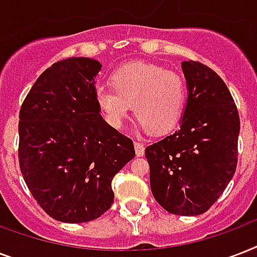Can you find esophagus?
<instances>
[{"label": "esophagus", "instance_id": "obj_1", "mask_svg": "<svg viewBox=\"0 0 257 257\" xmlns=\"http://www.w3.org/2000/svg\"><path fill=\"white\" fill-rule=\"evenodd\" d=\"M135 151H136V155L139 157L144 156L145 153V149H144V145L139 143V141H135Z\"/></svg>", "mask_w": 257, "mask_h": 257}]
</instances>
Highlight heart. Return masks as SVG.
Segmentation results:
<instances>
[{"mask_svg":"<svg viewBox=\"0 0 257 257\" xmlns=\"http://www.w3.org/2000/svg\"><path fill=\"white\" fill-rule=\"evenodd\" d=\"M112 86L98 85L96 101L109 125L121 128L135 116L145 131L155 135L171 132L179 124L187 105V84L180 74L147 62H132L114 70Z\"/></svg>","mask_w":257,"mask_h":257,"instance_id":"b5f03b06","label":"heart"}]
</instances>
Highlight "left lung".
Instances as JSON below:
<instances>
[{
  "instance_id": "left-lung-1",
  "label": "left lung",
  "mask_w": 257,
  "mask_h": 257,
  "mask_svg": "<svg viewBox=\"0 0 257 257\" xmlns=\"http://www.w3.org/2000/svg\"><path fill=\"white\" fill-rule=\"evenodd\" d=\"M188 100L180 128L149 145L151 189L165 211L207 212L235 175L239 112L225 82L201 62L181 64Z\"/></svg>"
}]
</instances>
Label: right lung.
I'll list each match as a JSON object with an SVG mask.
<instances>
[{"label":"right lung","mask_w":257,"mask_h":257,"mask_svg":"<svg viewBox=\"0 0 257 257\" xmlns=\"http://www.w3.org/2000/svg\"><path fill=\"white\" fill-rule=\"evenodd\" d=\"M97 60L72 57L48 68L24 100L18 160L40 207L62 223H86L113 204L112 180L135 157L133 141L101 117Z\"/></svg>","instance_id":"right-lung-1"}]
</instances>
